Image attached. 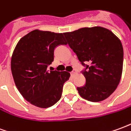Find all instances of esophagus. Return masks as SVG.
Instances as JSON below:
<instances>
[{"mask_svg":"<svg viewBox=\"0 0 131 131\" xmlns=\"http://www.w3.org/2000/svg\"><path fill=\"white\" fill-rule=\"evenodd\" d=\"M76 73H77V71H75V70H73V71H71V73H70V74H71V76H74V74H76Z\"/></svg>","mask_w":131,"mask_h":131,"instance_id":"obj_1","label":"esophagus"}]
</instances>
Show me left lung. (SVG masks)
Here are the masks:
<instances>
[{
    "label": "left lung",
    "mask_w": 131,
    "mask_h": 131,
    "mask_svg": "<svg viewBox=\"0 0 131 131\" xmlns=\"http://www.w3.org/2000/svg\"><path fill=\"white\" fill-rule=\"evenodd\" d=\"M64 35L82 65L90 63L82 71L85 85L77 88L81 97L91 102L107 99L117 88L122 75L124 49L121 40L102 27L81 28Z\"/></svg>",
    "instance_id": "8db88e82"
}]
</instances>
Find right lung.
<instances>
[{
  "mask_svg": "<svg viewBox=\"0 0 131 131\" xmlns=\"http://www.w3.org/2000/svg\"><path fill=\"white\" fill-rule=\"evenodd\" d=\"M62 33L36 29L21 38L11 58V71L16 87L26 100L40 108L54 105L62 96L67 71H49L54 50L67 44Z\"/></svg>",
  "mask_w": 131,
  "mask_h": 131,
  "instance_id": "add662e5",
  "label": "right lung"
}]
</instances>
